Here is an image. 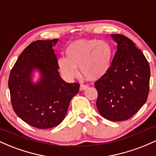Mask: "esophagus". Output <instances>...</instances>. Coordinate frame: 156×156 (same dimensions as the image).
<instances>
[{
    "mask_svg": "<svg viewBox=\"0 0 156 156\" xmlns=\"http://www.w3.org/2000/svg\"><path fill=\"white\" fill-rule=\"evenodd\" d=\"M89 86L87 84H80V90H84L87 88H88Z\"/></svg>",
    "mask_w": 156,
    "mask_h": 156,
    "instance_id": "1",
    "label": "esophagus"
}]
</instances>
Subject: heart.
Returning a JSON list of instances; mask_svg holds the SVG:
<instances>
[{"mask_svg": "<svg viewBox=\"0 0 156 156\" xmlns=\"http://www.w3.org/2000/svg\"><path fill=\"white\" fill-rule=\"evenodd\" d=\"M66 56L60 57L57 66L67 79H73L80 72L88 80H98L110 70L113 59V48L108 42L101 39H78L66 48Z\"/></svg>", "mask_w": 156, "mask_h": 156, "instance_id": "obj_1", "label": "heart"}]
</instances>
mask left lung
I'll use <instances>...</instances> for the list:
<instances>
[{"mask_svg":"<svg viewBox=\"0 0 156 156\" xmlns=\"http://www.w3.org/2000/svg\"><path fill=\"white\" fill-rule=\"evenodd\" d=\"M117 51L108 73L94 83L96 105L102 117L112 121L130 119L147 100L150 69L147 60L131 39L112 34Z\"/></svg>","mask_w":156,"mask_h":156,"instance_id":"8db88e82","label":"left lung"}]
</instances>
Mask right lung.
I'll return each mask as SVG.
<instances>
[{
  "label": "right lung",
  "instance_id": "1",
  "mask_svg": "<svg viewBox=\"0 0 156 156\" xmlns=\"http://www.w3.org/2000/svg\"><path fill=\"white\" fill-rule=\"evenodd\" d=\"M57 41L31 42L20 55L9 78L14 112L27 124L39 129L59 125L71 100L79 90V83H67L59 76L53 49ZM34 69L41 70L42 78L33 84L30 74Z\"/></svg>",
  "mask_w": 156,
  "mask_h": 156
}]
</instances>
